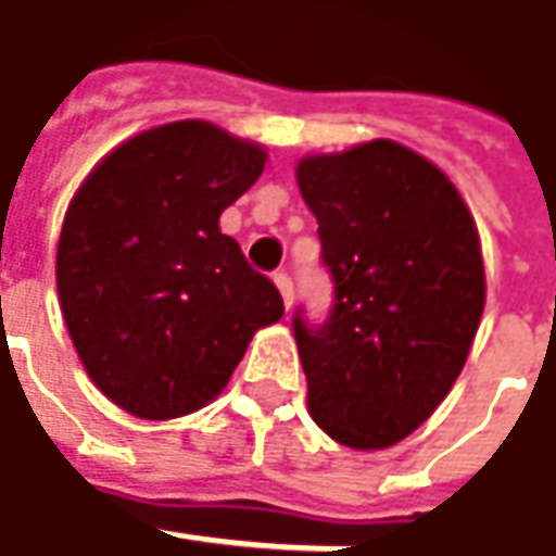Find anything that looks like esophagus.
<instances>
[{
  "label": "esophagus",
  "instance_id": "obj_1",
  "mask_svg": "<svg viewBox=\"0 0 556 556\" xmlns=\"http://www.w3.org/2000/svg\"><path fill=\"white\" fill-rule=\"evenodd\" d=\"M274 282H277L279 295H282V301H286V307L292 304V295H295V286H292V277L286 274V270H277L274 274Z\"/></svg>",
  "mask_w": 556,
  "mask_h": 556
}]
</instances>
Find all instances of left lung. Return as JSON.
I'll list each match as a JSON object with an SVG mask.
<instances>
[{"instance_id": "obj_1", "label": "left lung", "mask_w": 556, "mask_h": 556, "mask_svg": "<svg viewBox=\"0 0 556 556\" xmlns=\"http://www.w3.org/2000/svg\"><path fill=\"white\" fill-rule=\"evenodd\" d=\"M316 215L332 307L292 332L307 406L332 440L384 450L409 437L468 359L486 279L470 212L450 178L393 141L298 165Z\"/></svg>"}]
</instances>
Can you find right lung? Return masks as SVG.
Instances as JSON below:
<instances>
[{
	"label": "right lung",
	"mask_w": 556,
	"mask_h": 556,
	"mask_svg": "<svg viewBox=\"0 0 556 556\" xmlns=\"http://www.w3.org/2000/svg\"><path fill=\"white\" fill-rule=\"evenodd\" d=\"M261 172L258 144L187 119L116 147L70 202L61 311L91 381L125 412H197L282 316L277 286L218 227Z\"/></svg>",
	"instance_id": "add662e5"
}]
</instances>
